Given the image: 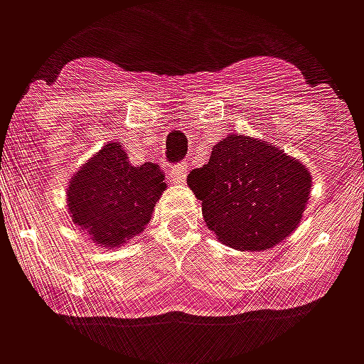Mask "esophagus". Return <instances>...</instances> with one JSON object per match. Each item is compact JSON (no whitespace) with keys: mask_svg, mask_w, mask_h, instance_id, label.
I'll return each instance as SVG.
<instances>
[{"mask_svg":"<svg viewBox=\"0 0 364 364\" xmlns=\"http://www.w3.org/2000/svg\"><path fill=\"white\" fill-rule=\"evenodd\" d=\"M186 173H188V166L186 164H178V166H173L172 170H170V178H172V182H184Z\"/></svg>","mask_w":364,"mask_h":364,"instance_id":"obj_1","label":"esophagus"}]
</instances>
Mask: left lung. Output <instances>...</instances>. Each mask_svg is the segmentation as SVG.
I'll list each match as a JSON object with an SVG mask.
<instances>
[{
	"instance_id": "8db88e82",
	"label": "left lung",
	"mask_w": 364,
	"mask_h": 364,
	"mask_svg": "<svg viewBox=\"0 0 364 364\" xmlns=\"http://www.w3.org/2000/svg\"><path fill=\"white\" fill-rule=\"evenodd\" d=\"M186 182L215 237L245 252H262L289 237L311 192V173L299 159L240 133L221 139Z\"/></svg>"
}]
</instances>
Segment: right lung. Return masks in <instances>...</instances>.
Returning a JSON list of instances; mask_svg holds the SVG:
<instances>
[{
    "instance_id": "add662e5",
    "label": "right lung",
    "mask_w": 364,
    "mask_h": 364,
    "mask_svg": "<svg viewBox=\"0 0 364 364\" xmlns=\"http://www.w3.org/2000/svg\"><path fill=\"white\" fill-rule=\"evenodd\" d=\"M164 191V172L155 164L131 166L127 149L112 141L69 180L67 210L94 244L119 247L145 231Z\"/></svg>"
}]
</instances>
